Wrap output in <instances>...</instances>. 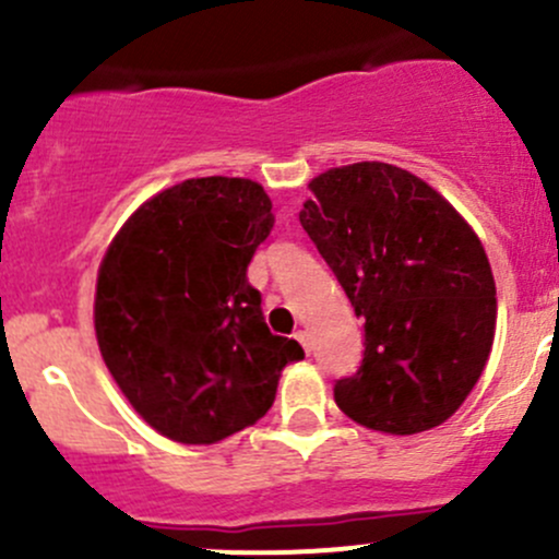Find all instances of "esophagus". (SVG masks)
<instances>
[{"mask_svg":"<svg viewBox=\"0 0 559 559\" xmlns=\"http://www.w3.org/2000/svg\"><path fill=\"white\" fill-rule=\"evenodd\" d=\"M295 337L300 341V346L306 348V352H311V335H308V330H297Z\"/></svg>","mask_w":559,"mask_h":559,"instance_id":"1","label":"esophagus"}]
</instances>
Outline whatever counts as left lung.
<instances>
[{
	"instance_id": "1",
	"label": "left lung",
	"mask_w": 559,
	"mask_h": 559,
	"mask_svg": "<svg viewBox=\"0 0 559 559\" xmlns=\"http://www.w3.org/2000/svg\"><path fill=\"white\" fill-rule=\"evenodd\" d=\"M300 224L365 321L362 365L335 403L370 430L414 436L471 394L495 337L481 240L432 186L384 162L311 180Z\"/></svg>"
}]
</instances>
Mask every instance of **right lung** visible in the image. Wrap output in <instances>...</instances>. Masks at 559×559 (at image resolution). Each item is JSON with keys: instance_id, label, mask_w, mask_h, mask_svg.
Listing matches in <instances>:
<instances>
[{"instance_id": "right-lung-1", "label": "right lung", "mask_w": 559, "mask_h": 559, "mask_svg": "<svg viewBox=\"0 0 559 559\" xmlns=\"http://www.w3.org/2000/svg\"><path fill=\"white\" fill-rule=\"evenodd\" d=\"M273 202L248 178H189L138 207L99 264L94 330L123 397L178 443L262 419L281 370L306 357L270 332L248 284Z\"/></svg>"}]
</instances>
